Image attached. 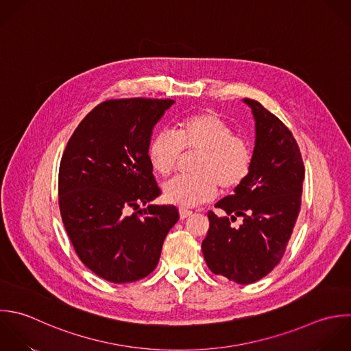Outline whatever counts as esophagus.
<instances>
[{"mask_svg": "<svg viewBox=\"0 0 351 351\" xmlns=\"http://www.w3.org/2000/svg\"><path fill=\"white\" fill-rule=\"evenodd\" d=\"M179 215H180V219L183 220V219L190 217V216L193 215V212H191V210H186V209H180V210H179Z\"/></svg>", "mask_w": 351, "mask_h": 351, "instance_id": "34e87169", "label": "esophagus"}]
</instances>
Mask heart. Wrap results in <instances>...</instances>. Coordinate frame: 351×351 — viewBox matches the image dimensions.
Wrapping results in <instances>:
<instances>
[{
    "mask_svg": "<svg viewBox=\"0 0 351 351\" xmlns=\"http://www.w3.org/2000/svg\"><path fill=\"white\" fill-rule=\"evenodd\" d=\"M186 154H197L190 176H178L164 184L165 198L180 208H194L210 201L217 186L223 191L239 187L249 176L253 154L249 143L234 135L232 127L215 112H201L180 119L173 134L157 132L147 149L153 169L169 176Z\"/></svg>",
    "mask_w": 351,
    "mask_h": 351,
    "instance_id": "heart-1",
    "label": "heart"
}]
</instances>
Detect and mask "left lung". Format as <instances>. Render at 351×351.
Masks as SVG:
<instances>
[{
    "mask_svg": "<svg viewBox=\"0 0 351 351\" xmlns=\"http://www.w3.org/2000/svg\"><path fill=\"white\" fill-rule=\"evenodd\" d=\"M256 120V146L249 176L235 194L209 210L202 253L215 275L239 285L267 276L283 258L301 210L305 167L295 138L258 101L243 99ZM238 217L243 224L234 228Z\"/></svg>",
    "mask_w": 351,
    "mask_h": 351,
    "instance_id": "obj_1",
    "label": "left lung"
}]
</instances>
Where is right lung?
Returning <instances> with one entry per match:
<instances>
[{"label":"right lung","instance_id":"obj_1","mask_svg":"<svg viewBox=\"0 0 351 351\" xmlns=\"http://www.w3.org/2000/svg\"><path fill=\"white\" fill-rule=\"evenodd\" d=\"M173 102L104 101L80 121L62 153V224L80 261L108 282L130 283L150 275L179 220L175 205H149L161 194L147 156L152 130ZM141 203L148 206L139 210Z\"/></svg>","mask_w":351,"mask_h":351}]
</instances>
